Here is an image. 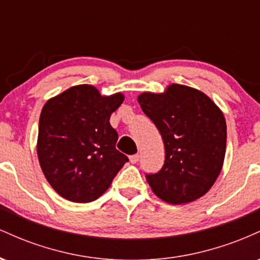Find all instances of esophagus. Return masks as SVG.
Masks as SVG:
<instances>
[{"label": "esophagus", "instance_id": "obj_1", "mask_svg": "<svg viewBox=\"0 0 260 260\" xmlns=\"http://www.w3.org/2000/svg\"><path fill=\"white\" fill-rule=\"evenodd\" d=\"M129 161L132 164H137L139 161V155L136 154V155H131L129 156Z\"/></svg>", "mask_w": 260, "mask_h": 260}]
</instances>
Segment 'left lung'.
<instances>
[{"mask_svg":"<svg viewBox=\"0 0 260 260\" xmlns=\"http://www.w3.org/2000/svg\"><path fill=\"white\" fill-rule=\"evenodd\" d=\"M138 103L165 145L162 169L145 176L151 190L175 205L199 199L215 183L225 160L226 121L220 107L198 89L176 83L162 92H142Z\"/></svg>","mask_w":260,"mask_h":260,"instance_id":"1","label":"left lung"}]
</instances>
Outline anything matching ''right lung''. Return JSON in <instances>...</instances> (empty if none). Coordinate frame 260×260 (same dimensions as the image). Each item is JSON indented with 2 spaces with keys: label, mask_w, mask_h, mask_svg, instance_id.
Here are the masks:
<instances>
[{
  "label": "right lung",
  "mask_w": 260,
  "mask_h": 260,
  "mask_svg": "<svg viewBox=\"0 0 260 260\" xmlns=\"http://www.w3.org/2000/svg\"><path fill=\"white\" fill-rule=\"evenodd\" d=\"M124 95H103L79 84L46 101L39 120L37 151L45 177L62 198L89 203L103 196L128 161L116 149L110 116Z\"/></svg>",
  "instance_id": "obj_1"
}]
</instances>
